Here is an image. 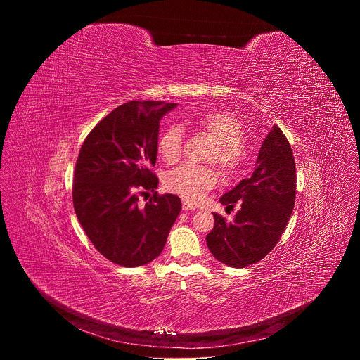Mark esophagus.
<instances>
[{
	"label": "esophagus",
	"instance_id": "1",
	"mask_svg": "<svg viewBox=\"0 0 360 360\" xmlns=\"http://www.w3.org/2000/svg\"><path fill=\"white\" fill-rule=\"evenodd\" d=\"M195 208H196L195 205L191 203L189 200H184V202H182V210H184V211H193Z\"/></svg>",
	"mask_w": 360,
	"mask_h": 360
}]
</instances>
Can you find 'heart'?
Here are the masks:
<instances>
[{
  "label": "heart",
  "instance_id": "obj_1",
  "mask_svg": "<svg viewBox=\"0 0 360 360\" xmlns=\"http://www.w3.org/2000/svg\"><path fill=\"white\" fill-rule=\"evenodd\" d=\"M193 122L208 132L217 142L208 161L217 162L225 174L236 172L245 160L243 128L238 118L228 112H210L193 120ZM158 150L167 162H175L184 150V129L181 125L168 127L160 141ZM218 184V171L212 167L184 164L172 169L167 178V188L181 198L196 202Z\"/></svg>",
  "mask_w": 360,
  "mask_h": 360
}]
</instances>
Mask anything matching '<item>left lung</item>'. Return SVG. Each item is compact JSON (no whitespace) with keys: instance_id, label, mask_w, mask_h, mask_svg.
I'll list each match as a JSON object with an SVG mask.
<instances>
[{"instance_id":"8db88e82","label":"left lung","mask_w":360,"mask_h":360,"mask_svg":"<svg viewBox=\"0 0 360 360\" xmlns=\"http://www.w3.org/2000/svg\"><path fill=\"white\" fill-rule=\"evenodd\" d=\"M296 167L292 148L276 125L262 142L252 175L219 199L226 208L238 202L232 222L214 214V229L207 243L215 259L245 268L259 262L275 248L293 212Z\"/></svg>"}]
</instances>
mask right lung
I'll use <instances>...</instances> for the list:
<instances>
[{
    "label": "right lung",
    "instance_id": "1",
    "mask_svg": "<svg viewBox=\"0 0 360 360\" xmlns=\"http://www.w3.org/2000/svg\"><path fill=\"white\" fill-rule=\"evenodd\" d=\"M176 104L129 101L88 134L74 172L77 218L95 249L111 262L135 268L160 256L182 203L158 195L157 162L161 118ZM154 192L143 207L139 195Z\"/></svg>",
    "mask_w": 360,
    "mask_h": 360
}]
</instances>
